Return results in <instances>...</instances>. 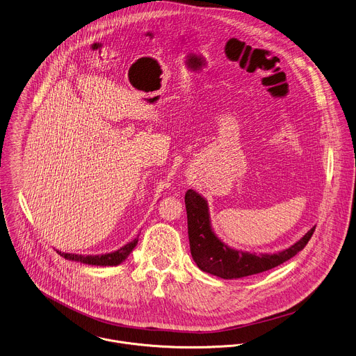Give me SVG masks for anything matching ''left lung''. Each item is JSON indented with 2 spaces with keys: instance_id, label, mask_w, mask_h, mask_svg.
Returning a JSON list of instances; mask_svg holds the SVG:
<instances>
[{
  "instance_id": "1",
  "label": "left lung",
  "mask_w": 356,
  "mask_h": 356,
  "mask_svg": "<svg viewBox=\"0 0 356 356\" xmlns=\"http://www.w3.org/2000/svg\"><path fill=\"white\" fill-rule=\"evenodd\" d=\"M184 201L191 256L200 270L222 280L256 275L284 264V261L305 248L315 231V227H312L294 245L274 254L242 252L229 248L217 238L211 225L208 201L202 195L194 190H188Z\"/></svg>"
}]
</instances>
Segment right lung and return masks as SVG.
I'll return each mask as SVG.
<instances>
[{
    "mask_svg": "<svg viewBox=\"0 0 356 356\" xmlns=\"http://www.w3.org/2000/svg\"><path fill=\"white\" fill-rule=\"evenodd\" d=\"M138 245V238L134 239L132 242L127 243L125 246H122L121 249L111 252V253H106V254H96V256H82V254H74V253H63L59 252L58 253L67 259V260H72V261H79L83 264H89V266H118L122 261H125L128 259V256L132 253V250L135 249V246Z\"/></svg>",
    "mask_w": 356,
    "mask_h": 356,
    "instance_id": "obj_1",
    "label": "right lung"
}]
</instances>
